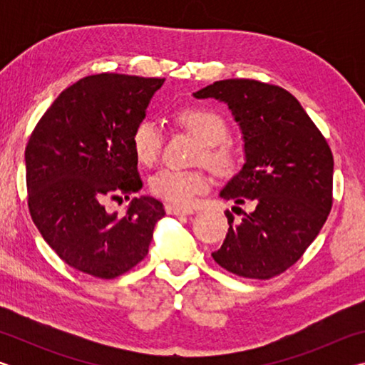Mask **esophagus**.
<instances>
[{
	"mask_svg": "<svg viewBox=\"0 0 365 365\" xmlns=\"http://www.w3.org/2000/svg\"><path fill=\"white\" fill-rule=\"evenodd\" d=\"M165 212L170 215H188V214H193V209H183L180 206L165 205Z\"/></svg>",
	"mask_w": 365,
	"mask_h": 365,
	"instance_id": "1",
	"label": "esophagus"
}]
</instances>
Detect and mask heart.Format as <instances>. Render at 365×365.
Segmentation results:
<instances>
[{
	"label": "heart",
	"instance_id": "obj_1",
	"mask_svg": "<svg viewBox=\"0 0 365 365\" xmlns=\"http://www.w3.org/2000/svg\"><path fill=\"white\" fill-rule=\"evenodd\" d=\"M177 120L202 141L200 159L206 160L212 169L222 174L235 170L238 159L232 148L224 143L228 137V123L224 115L209 108L195 106L182 109L177 114ZM163 130L156 120H140L130 137L135 159L146 168L156 164L163 150ZM207 187L209 177L201 170L164 168L150 178L151 193L175 206H190Z\"/></svg>",
	"mask_w": 365,
	"mask_h": 365
}]
</instances>
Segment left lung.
I'll use <instances>...</instances> for the list:
<instances>
[{
    "instance_id": "1",
    "label": "left lung",
    "mask_w": 365,
    "mask_h": 365,
    "mask_svg": "<svg viewBox=\"0 0 365 365\" xmlns=\"http://www.w3.org/2000/svg\"><path fill=\"white\" fill-rule=\"evenodd\" d=\"M227 103L242 128L245 164L220 196L252 211L212 252L220 267L267 280L292 267L331 209L333 154L299 101L282 86L250 78L219 80L193 93Z\"/></svg>"
}]
</instances>
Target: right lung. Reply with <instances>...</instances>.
<instances>
[{"mask_svg": "<svg viewBox=\"0 0 365 365\" xmlns=\"http://www.w3.org/2000/svg\"><path fill=\"white\" fill-rule=\"evenodd\" d=\"M164 78L98 73L71 85L36 123L26 148L29 211L71 267L115 279L148 255L163 202L133 197L123 217L103 201L143 187L130 137Z\"/></svg>", "mask_w": 365, "mask_h": 365, "instance_id": "add662e5", "label": "right lung"}]
</instances>
